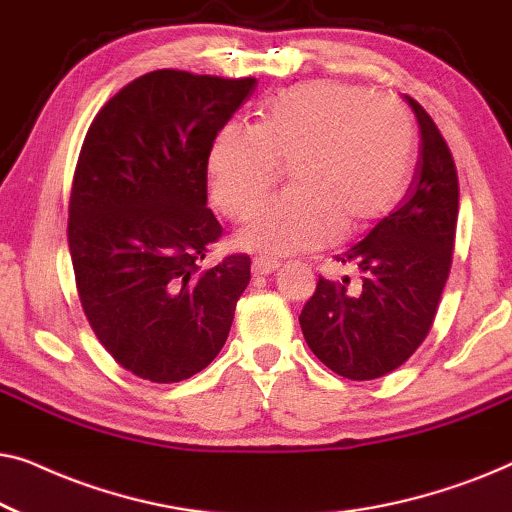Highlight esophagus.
I'll list each match as a JSON object with an SVG mask.
<instances>
[{
  "instance_id": "esophagus-1",
  "label": "esophagus",
  "mask_w": 512,
  "mask_h": 512,
  "mask_svg": "<svg viewBox=\"0 0 512 512\" xmlns=\"http://www.w3.org/2000/svg\"><path fill=\"white\" fill-rule=\"evenodd\" d=\"M279 268L277 261H270V258H254V263H251V272H254L256 277H265V275H272Z\"/></svg>"
}]
</instances>
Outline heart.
<instances>
[{"instance_id": "1", "label": "heart", "mask_w": 512, "mask_h": 512, "mask_svg": "<svg viewBox=\"0 0 512 512\" xmlns=\"http://www.w3.org/2000/svg\"><path fill=\"white\" fill-rule=\"evenodd\" d=\"M415 125L401 100L354 83L307 81L272 97L258 125L230 121L209 151L223 214L242 216L290 163L292 188L244 221L237 244L265 256L319 249L387 214L408 184Z\"/></svg>"}]
</instances>
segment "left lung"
<instances>
[{
  "instance_id": "obj_1",
  "label": "left lung",
  "mask_w": 512,
  "mask_h": 512,
  "mask_svg": "<svg viewBox=\"0 0 512 512\" xmlns=\"http://www.w3.org/2000/svg\"><path fill=\"white\" fill-rule=\"evenodd\" d=\"M415 111L422 151L401 205L338 256L359 270V286L319 277L300 312L314 356L347 380H375L415 354L436 319L452 268L459 181L450 146L424 107Z\"/></svg>"
}]
</instances>
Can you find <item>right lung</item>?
<instances>
[{
	"mask_svg": "<svg viewBox=\"0 0 512 512\" xmlns=\"http://www.w3.org/2000/svg\"><path fill=\"white\" fill-rule=\"evenodd\" d=\"M256 83L158 69L118 90L83 139L67 223L76 289L102 347L142 380H188L226 345L251 258L202 268L223 233L207 163Z\"/></svg>",
	"mask_w": 512,
	"mask_h": 512,
	"instance_id": "right-lung-1",
	"label": "right lung"
}]
</instances>
